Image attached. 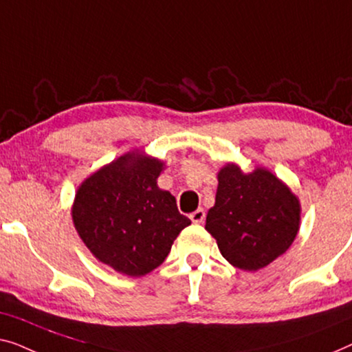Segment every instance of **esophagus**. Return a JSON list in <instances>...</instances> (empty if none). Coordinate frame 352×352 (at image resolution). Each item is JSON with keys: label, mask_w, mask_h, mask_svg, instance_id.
I'll list each match as a JSON object with an SVG mask.
<instances>
[{"label": "esophagus", "mask_w": 352, "mask_h": 352, "mask_svg": "<svg viewBox=\"0 0 352 352\" xmlns=\"http://www.w3.org/2000/svg\"><path fill=\"white\" fill-rule=\"evenodd\" d=\"M190 219L192 223H202V221L206 220V210L204 209H197L192 212V214L190 215Z\"/></svg>", "instance_id": "obj_1"}]
</instances>
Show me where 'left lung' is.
I'll list each match as a JSON object with an SVG mask.
<instances>
[{
  "label": "left lung",
  "instance_id": "8db88e82",
  "mask_svg": "<svg viewBox=\"0 0 352 352\" xmlns=\"http://www.w3.org/2000/svg\"><path fill=\"white\" fill-rule=\"evenodd\" d=\"M300 225V202L266 169L242 174L236 164L219 172L215 206L206 230L236 268L256 271L292 245Z\"/></svg>",
  "mask_w": 352,
  "mask_h": 352
}]
</instances>
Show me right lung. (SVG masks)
<instances>
[{"label": "right lung", "instance_id": "obj_1", "mask_svg": "<svg viewBox=\"0 0 352 352\" xmlns=\"http://www.w3.org/2000/svg\"><path fill=\"white\" fill-rule=\"evenodd\" d=\"M162 162L127 153L79 186L73 223L87 249L118 273L138 277L157 268L175 237L191 225L175 197L156 185Z\"/></svg>", "mask_w": 352, "mask_h": 352}]
</instances>
